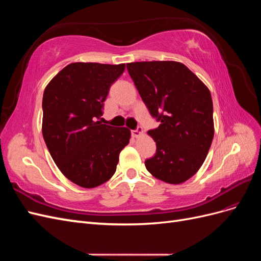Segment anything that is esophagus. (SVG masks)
<instances>
[{
    "instance_id": "obj_1",
    "label": "esophagus",
    "mask_w": 261,
    "mask_h": 261,
    "mask_svg": "<svg viewBox=\"0 0 261 261\" xmlns=\"http://www.w3.org/2000/svg\"><path fill=\"white\" fill-rule=\"evenodd\" d=\"M143 133H144L143 128L138 127V128L135 129V130H132V136H133L134 138H138V137H140L141 135H143Z\"/></svg>"
}]
</instances>
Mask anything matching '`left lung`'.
I'll return each instance as SVG.
<instances>
[{"label":"left lung","instance_id":"1","mask_svg":"<svg viewBox=\"0 0 261 261\" xmlns=\"http://www.w3.org/2000/svg\"><path fill=\"white\" fill-rule=\"evenodd\" d=\"M127 70L150 114L160 122L148 132L156 152L146 160V169L165 183H184L206 160L215 135L208 87L175 61L128 63Z\"/></svg>","mask_w":261,"mask_h":261}]
</instances>
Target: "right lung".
<instances>
[{"label": "right lung", "instance_id": "right-lung-1", "mask_svg": "<svg viewBox=\"0 0 261 261\" xmlns=\"http://www.w3.org/2000/svg\"><path fill=\"white\" fill-rule=\"evenodd\" d=\"M125 64L70 63L46 85L42 99V135L63 175L84 188L113 176L130 130L98 121L111 85Z\"/></svg>", "mask_w": 261, "mask_h": 261}]
</instances>
